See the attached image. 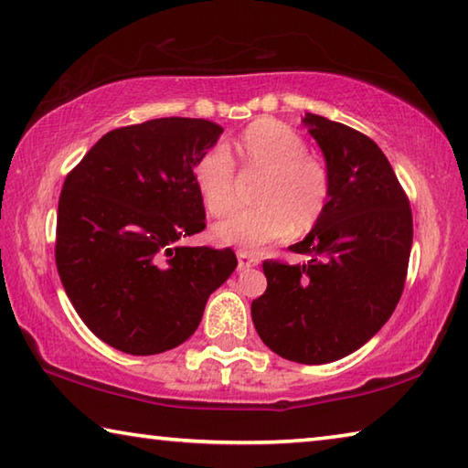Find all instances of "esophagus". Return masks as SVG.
<instances>
[{"label":"esophagus","mask_w":468,"mask_h":468,"mask_svg":"<svg viewBox=\"0 0 468 468\" xmlns=\"http://www.w3.org/2000/svg\"><path fill=\"white\" fill-rule=\"evenodd\" d=\"M237 260H239V271L260 264V260L256 256H251V253H245V251H237Z\"/></svg>","instance_id":"1"}]
</instances>
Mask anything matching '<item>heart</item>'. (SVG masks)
<instances>
[{
    "label": "heart",
    "mask_w": 468,
    "mask_h": 468,
    "mask_svg": "<svg viewBox=\"0 0 468 468\" xmlns=\"http://www.w3.org/2000/svg\"><path fill=\"white\" fill-rule=\"evenodd\" d=\"M241 176L258 179L256 208L237 212L215 227L220 243L241 251H258L292 233H307L320 223L330 200V173L307 153V142L289 123L260 117L235 142ZM194 184L204 208L225 217L239 204V177L223 144L206 148L194 165Z\"/></svg>",
    "instance_id": "b5f03b06"
}]
</instances>
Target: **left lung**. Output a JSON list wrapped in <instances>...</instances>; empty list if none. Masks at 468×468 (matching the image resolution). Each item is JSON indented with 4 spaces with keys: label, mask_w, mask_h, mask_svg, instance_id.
Returning a JSON list of instances; mask_svg holds the SVG:
<instances>
[{
    "label": "left lung",
    "mask_w": 468,
    "mask_h": 468,
    "mask_svg": "<svg viewBox=\"0 0 468 468\" xmlns=\"http://www.w3.org/2000/svg\"><path fill=\"white\" fill-rule=\"evenodd\" d=\"M303 123L330 173L326 212L291 251L305 264L266 260L268 287L251 301L264 345L305 366L343 359L390 318L407 281L413 215L382 150L366 133L322 115Z\"/></svg>",
    "instance_id": "8db88e82"
}]
</instances>
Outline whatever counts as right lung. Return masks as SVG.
I'll list each match as a JSON object with an SVG mask.
<instances>
[{
  "instance_id": "right-lung-1",
  "label": "right lung",
  "mask_w": 468,
  "mask_h": 468,
  "mask_svg": "<svg viewBox=\"0 0 468 468\" xmlns=\"http://www.w3.org/2000/svg\"><path fill=\"white\" fill-rule=\"evenodd\" d=\"M223 128L161 117L102 136L63 181L55 264L82 322L102 343L156 355L194 335L229 276L231 250L187 248L204 231L194 165Z\"/></svg>"
}]
</instances>
